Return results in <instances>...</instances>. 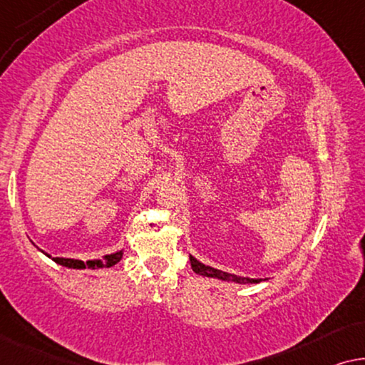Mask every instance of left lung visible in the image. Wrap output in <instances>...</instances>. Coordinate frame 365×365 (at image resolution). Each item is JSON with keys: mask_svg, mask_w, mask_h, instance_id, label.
<instances>
[{"mask_svg": "<svg viewBox=\"0 0 365 365\" xmlns=\"http://www.w3.org/2000/svg\"><path fill=\"white\" fill-rule=\"evenodd\" d=\"M190 263H192V268H193L195 273L202 274V276H208V278H218V279H225V281H236V283H259V281H263V279L243 278V276L225 273V271L215 269V268H212V266H205L203 263H200V261L195 259L193 256H190Z\"/></svg>", "mask_w": 365, "mask_h": 365, "instance_id": "8db88e82", "label": "left lung"}]
</instances>
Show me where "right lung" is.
I'll return each instance as SVG.
<instances>
[{
    "label": "right lung",
    "instance_id": "obj_1",
    "mask_svg": "<svg viewBox=\"0 0 365 365\" xmlns=\"http://www.w3.org/2000/svg\"><path fill=\"white\" fill-rule=\"evenodd\" d=\"M46 255V253H44ZM49 256V255H48ZM122 258V251H117V253L106 255L102 259H94V261H81V259H71V258H53L58 264H63L66 268H76V269H84V268H110L115 263H119Z\"/></svg>",
    "mask_w": 365,
    "mask_h": 365
}]
</instances>
